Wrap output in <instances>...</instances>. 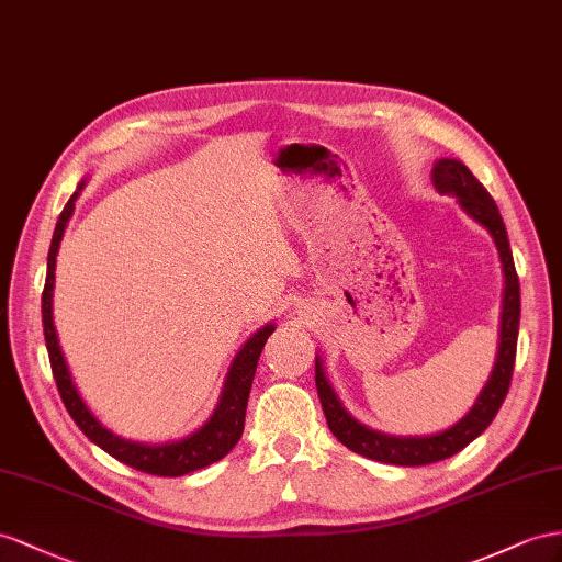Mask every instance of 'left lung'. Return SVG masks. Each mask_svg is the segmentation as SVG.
I'll return each instance as SVG.
<instances>
[{"instance_id": "8db88e82", "label": "left lung", "mask_w": 562, "mask_h": 562, "mask_svg": "<svg viewBox=\"0 0 562 562\" xmlns=\"http://www.w3.org/2000/svg\"><path fill=\"white\" fill-rule=\"evenodd\" d=\"M431 184L439 194L456 196L458 206L463 209L474 223H480L492 235L501 268H503V301H501V325H498V351L494 370L486 384L474 401L472 408L449 429L427 437H396L372 429L356 420L349 408L341 404L337 390L327 378V370L321 356H315V386L327 418V427L333 435L358 456L390 465H429L437 460L451 458L463 451L470 441L477 439L482 431L492 425L496 413L508 394L515 349H517V329H520V280H517L513 251L506 225L498 213L496 201L488 196L484 184L472 176L470 168L458 158H439L431 168Z\"/></svg>"}]
</instances>
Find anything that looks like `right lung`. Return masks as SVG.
<instances>
[{
	"mask_svg": "<svg viewBox=\"0 0 562 562\" xmlns=\"http://www.w3.org/2000/svg\"><path fill=\"white\" fill-rule=\"evenodd\" d=\"M85 184H88V180H80L78 190L68 199L59 221H56L52 247L47 256V280H45V292H42V325H45V341H47L54 380H56V386H59V394L68 415L82 429V435L92 443H97L99 449H104L109 456H113L116 460H121V463L131 465L135 470L158 474V477H182L187 472L201 470L215 463V460L225 458L241 439L244 418H247V401H249L251 382L256 375L258 358H261L268 337L276 333V323H268L261 329H256V333L241 344L233 366L227 370L218 406L213 408L211 418L199 429H194L192 435H187L182 439L161 441V443H147V441L125 439V437H119L116 431H111L102 420L97 418V415L90 411V406L85 404V398L80 396L74 375H70V368L66 363V356L61 351L56 325H54L56 254H59L66 225L76 211V199L85 190Z\"/></svg>",
	"mask_w": 562,
	"mask_h": 562,
	"instance_id": "right-lung-1",
	"label": "right lung"
}]
</instances>
